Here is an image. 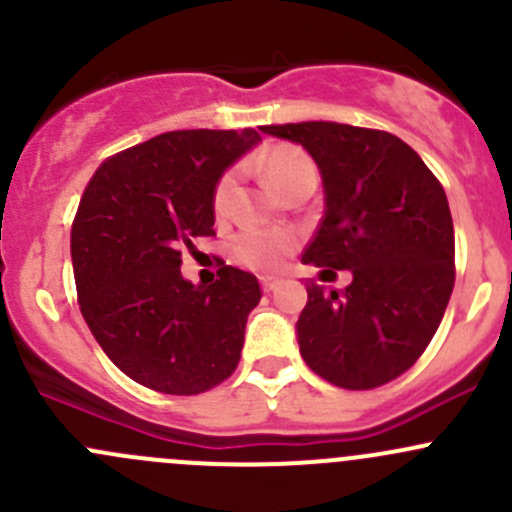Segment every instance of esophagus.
<instances>
[{
	"label": "esophagus",
	"instance_id": "34e87169",
	"mask_svg": "<svg viewBox=\"0 0 512 512\" xmlns=\"http://www.w3.org/2000/svg\"><path fill=\"white\" fill-rule=\"evenodd\" d=\"M278 283H281V281H278V278H271V276H261V288H263V291H266V293L276 291V288H278Z\"/></svg>",
	"mask_w": 512,
	"mask_h": 512
}]
</instances>
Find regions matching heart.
Instances as JSON below:
<instances>
[{
  "label": "heart",
  "mask_w": 512,
  "mask_h": 512,
  "mask_svg": "<svg viewBox=\"0 0 512 512\" xmlns=\"http://www.w3.org/2000/svg\"><path fill=\"white\" fill-rule=\"evenodd\" d=\"M261 171L268 184L286 196L303 184H318V169L311 156L291 144H276L261 159ZM236 174L226 171L219 176L211 196V206L219 219L229 216L234 199ZM298 249V236L286 229H244L229 241L231 261L258 273H276L286 266V258Z\"/></svg>",
  "instance_id": "1"
}]
</instances>
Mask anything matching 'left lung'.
<instances>
[{"label": "left lung", "mask_w": 512, "mask_h": 512, "mask_svg": "<svg viewBox=\"0 0 512 512\" xmlns=\"http://www.w3.org/2000/svg\"><path fill=\"white\" fill-rule=\"evenodd\" d=\"M321 169L326 214L303 251L321 273H353L346 291L308 283L298 346L313 373L371 391L406 373L443 321L455 283V234L433 171L398 136L336 121L271 124Z\"/></svg>", "instance_id": "8db88e82"}]
</instances>
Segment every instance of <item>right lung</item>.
I'll return each mask as SVG.
<instances>
[{
	"label": "right lung",
	"instance_id": "1",
	"mask_svg": "<svg viewBox=\"0 0 512 512\" xmlns=\"http://www.w3.org/2000/svg\"><path fill=\"white\" fill-rule=\"evenodd\" d=\"M261 139L256 129L166 131L109 156L72 224L82 316L131 381L196 396L236 371L256 276L221 266L209 288L181 276V249L214 231V186Z\"/></svg>",
	"mask_w": 512,
	"mask_h": 512
}]
</instances>
